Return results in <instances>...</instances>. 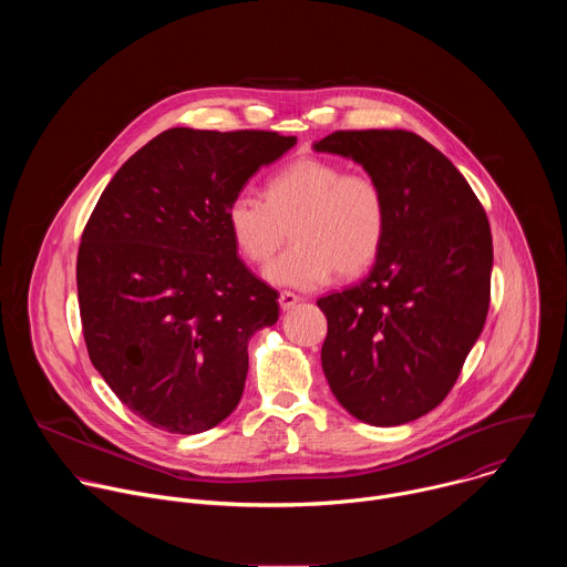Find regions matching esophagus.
Listing matches in <instances>:
<instances>
[{"mask_svg": "<svg viewBox=\"0 0 567 567\" xmlns=\"http://www.w3.org/2000/svg\"><path fill=\"white\" fill-rule=\"evenodd\" d=\"M300 300H302V298H300V296H296V293H291V291H282V293H280V298H278V302H280V309H282V311L293 309Z\"/></svg>", "mask_w": 567, "mask_h": 567, "instance_id": "1", "label": "esophagus"}]
</instances>
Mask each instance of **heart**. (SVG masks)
Segmentation results:
<instances>
[{"mask_svg":"<svg viewBox=\"0 0 567 567\" xmlns=\"http://www.w3.org/2000/svg\"><path fill=\"white\" fill-rule=\"evenodd\" d=\"M291 220L293 247L265 267V280L309 291L334 271L350 278L374 265L385 239L388 202L374 177L305 156L269 179L267 199L241 190L224 213L235 249L254 265L276 254Z\"/></svg>","mask_w":567,"mask_h":567,"instance_id":"1","label":"heart"}]
</instances>
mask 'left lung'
<instances>
[{
  "label": "left lung",
  "mask_w": 567,
  "mask_h": 567,
  "mask_svg": "<svg viewBox=\"0 0 567 567\" xmlns=\"http://www.w3.org/2000/svg\"><path fill=\"white\" fill-rule=\"evenodd\" d=\"M311 147L363 166L388 202L368 278L318 300L322 372L359 422H413L449 394L487 320L489 219L460 171L413 132H334Z\"/></svg>",
  "instance_id": "obj_1"
}]
</instances>
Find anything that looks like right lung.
Masks as SVG:
<instances>
[{
  "label": "right lung",
  "mask_w": 567,
  "mask_h": 567,
  "mask_svg": "<svg viewBox=\"0 0 567 567\" xmlns=\"http://www.w3.org/2000/svg\"><path fill=\"white\" fill-rule=\"evenodd\" d=\"M296 136L173 127L103 190L78 249L90 359L154 429L224 422L249 372V341L276 326L278 293L237 258L224 213Z\"/></svg>",
  "instance_id": "obj_1"
}]
</instances>
